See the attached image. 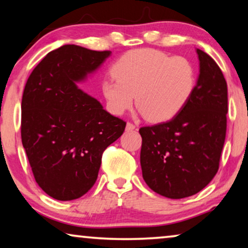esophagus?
<instances>
[{
	"mask_svg": "<svg viewBox=\"0 0 248 248\" xmlns=\"http://www.w3.org/2000/svg\"><path fill=\"white\" fill-rule=\"evenodd\" d=\"M135 128H136V126H135V125H134V124L129 123V122H128V123L126 124V131H127V132L134 131V129H135Z\"/></svg>",
	"mask_w": 248,
	"mask_h": 248,
	"instance_id": "esophagus-1",
	"label": "esophagus"
}]
</instances>
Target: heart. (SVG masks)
<instances>
[{"label": "heart", "instance_id": "heart-1", "mask_svg": "<svg viewBox=\"0 0 248 248\" xmlns=\"http://www.w3.org/2000/svg\"><path fill=\"white\" fill-rule=\"evenodd\" d=\"M114 78L104 79L102 91L108 111L121 115L134 102L151 122H164L181 111L196 83L193 63L183 56L170 58L153 48L127 52L112 67Z\"/></svg>", "mask_w": 248, "mask_h": 248}]
</instances>
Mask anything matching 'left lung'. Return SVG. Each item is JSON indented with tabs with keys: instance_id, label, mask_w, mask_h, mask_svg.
I'll return each instance as SVG.
<instances>
[{
	"instance_id": "obj_1",
	"label": "left lung",
	"mask_w": 248,
	"mask_h": 248,
	"mask_svg": "<svg viewBox=\"0 0 248 248\" xmlns=\"http://www.w3.org/2000/svg\"><path fill=\"white\" fill-rule=\"evenodd\" d=\"M196 53L200 75L184 108L172 120L140 128L144 181L173 200L199 193L214 178L226 136V81L211 56Z\"/></svg>"
}]
</instances>
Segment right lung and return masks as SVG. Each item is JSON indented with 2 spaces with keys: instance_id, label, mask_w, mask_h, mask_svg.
Listing matches in <instances>:
<instances>
[{
  "instance_id": "1",
  "label": "right lung",
  "mask_w": 248,
  "mask_h": 248,
  "mask_svg": "<svg viewBox=\"0 0 248 248\" xmlns=\"http://www.w3.org/2000/svg\"><path fill=\"white\" fill-rule=\"evenodd\" d=\"M111 53L63 45L37 64L25 84L22 144L36 183L55 200H76L92 188L103 152L126 126L76 85Z\"/></svg>"
}]
</instances>
